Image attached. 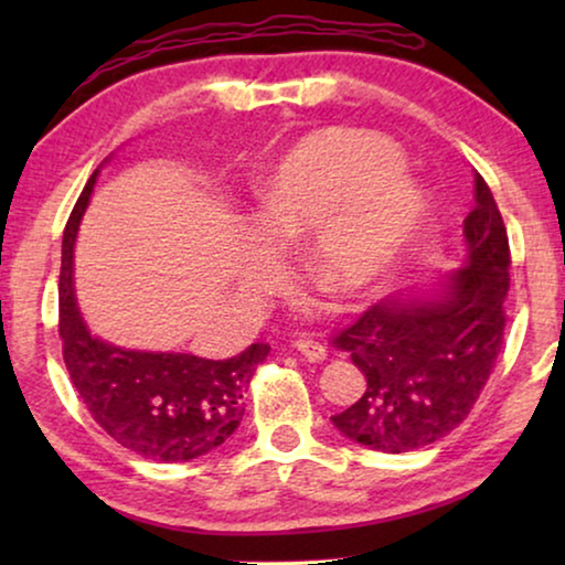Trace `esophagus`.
Wrapping results in <instances>:
<instances>
[{"mask_svg":"<svg viewBox=\"0 0 565 565\" xmlns=\"http://www.w3.org/2000/svg\"><path fill=\"white\" fill-rule=\"evenodd\" d=\"M296 350L303 354L306 360H311V362H323V360H327V347H323L321 342H313V339H298Z\"/></svg>","mask_w":565,"mask_h":565,"instance_id":"obj_1","label":"esophagus"}]
</instances>
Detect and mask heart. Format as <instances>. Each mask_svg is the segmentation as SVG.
<instances>
[{"label":"heart","mask_w":565,"mask_h":565,"mask_svg":"<svg viewBox=\"0 0 565 565\" xmlns=\"http://www.w3.org/2000/svg\"><path fill=\"white\" fill-rule=\"evenodd\" d=\"M427 207L422 184L401 169V153L367 130L327 128L298 141L262 180L254 236L282 249L306 231V259L342 296H360L396 265ZM249 275L273 267L254 252Z\"/></svg>","instance_id":"heart-1"}]
</instances>
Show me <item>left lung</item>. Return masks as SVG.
<instances>
[{"mask_svg":"<svg viewBox=\"0 0 565 565\" xmlns=\"http://www.w3.org/2000/svg\"><path fill=\"white\" fill-rule=\"evenodd\" d=\"M509 262L497 200L476 174V207L462 223L452 273L381 300L334 339L367 381L350 408L331 416L347 439L412 452L466 419L504 342Z\"/></svg>","mask_w":565,"mask_h":565,"instance_id":"left-lung-1","label":"left lung"}]
</instances>
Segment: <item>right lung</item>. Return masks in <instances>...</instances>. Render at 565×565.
Instances as JSON below:
<instances>
[{
  "label": "right lung",
  "instance_id": "1",
  "mask_svg": "<svg viewBox=\"0 0 565 565\" xmlns=\"http://www.w3.org/2000/svg\"><path fill=\"white\" fill-rule=\"evenodd\" d=\"M99 169L84 184L61 244L58 334L66 370L115 443L153 462L203 458L242 424L244 391L269 344L257 342L228 360H205L188 352L128 350L92 334L74 290V244Z\"/></svg>",
  "mask_w": 565,
  "mask_h": 565
}]
</instances>
